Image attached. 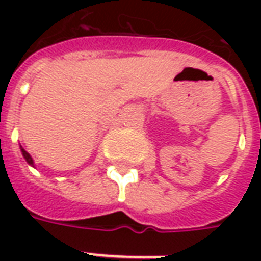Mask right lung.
<instances>
[{
	"label": "right lung",
	"mask_w": 261,
	"mask_h": 261,
	"mask_svg": "<svg viewBox=\"0 0 261 261\" xmlns=\"http://www.w3.org/2000/svg\"><path fill=\"white\" fill-rule=\"evenodd\" d=\"M20 152H22V155H23V158H25V161L26 162H28V164L31 165V166H35V162H33V158H32L31 155H29V153L26 152L25 149H23V148L20 147Z\"/></svg>",
	"instance_id": "1"
}]
</instances>
